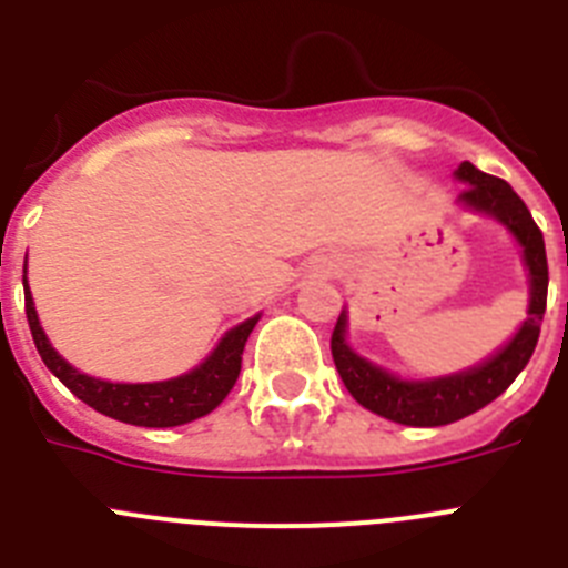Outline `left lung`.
Masks as SVG:
<instances>
[{
    "label": "left lung",
    "instance_id": "left-lung-1",
    "mask_svg": "<svg viewBox=\"0 0 568 568\" xmlns=\"http://www.w3.org/2000/svg\"><path fill=\"white\" fill-rule=\"evenodd\" d=\"M455 175L466 182L464 193H460V202L466 207L495 215L520 241L524 261L526 267H529L531 278L529 318L524 321V327L518 329V335L509 341V346H504L484 366H475L469 373L449 375V378L413 384V381H398L395 375L384 373V369L373 366L369 361L361 358V355H355L344 341L346 318L338 315V324H335L333 338H329V349H333V361L341 381H344L349 395L361 406H366L369 413L381 415V418L395 420V424L444 426L455 424V420L466 418L471 413H478V409H484L486 404H491L500 393L509 389L511 381L518 378L520 369L529 364L531 353H535V346H538L540 338V324H544L546 313V290H549V264H546L544 233H540V227L531 219L524 199L504 179L480 173L469 162L460 164Z\"/></svg>",
    "mask_w": 568,
    "mask_h": 568
}]
</instances>
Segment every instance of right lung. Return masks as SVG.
<instances>
[{
	"label": "right lung",
	"mask_w": 568,
	"mask_h": 568,
	"mask_svg": "<svg viewBox=\"0 0 568 568\" xmlns=\"http://www.w3.org/2000/svg\"><path fill=\"white\" fill-rule=\"evenodd\" d=\"M24 315H28L30 335H33V344H37L44 366L79 400H84V404L93 406L97 413L108 415V418L122 420V424L155 426V429L159 426L190 424V420L213 413L215 406L227 398V393L233 389L235 378L241 373L244 344H247L255 321H258V315H255V318L244 321L235 329H230L222 338V344L215 346V353L202 366H195L193 373L179 375L173 381H159V384H110V381L90 378V375L73 369L48 344L42 327H39L28 281H24Z\"/></svg>",
	"instance_id": "obj_1"
}]
</instances>
